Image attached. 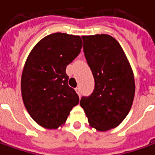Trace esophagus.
Here are the masks:
<instances>
[{
    "label": "esophagus",
    "instance_id": "34e87169",
    "mask_svg": "<svg viewBox=\"0 0 155 155\" xmlns=\"http://www.w3.org/2000/svg\"><path fill=\"white\" fill-rule=\"evenodd\" d=\"M75 91L77 92V94L79 95V97H81V88H80V87H76V88H75Z\"/></svg>",
    "mask_w": 155,
    "mask_h": 155
}]
</instances>
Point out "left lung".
Returning <instances> with one entry per match:
<instances>
[{"label":"left lung","mask_w":155,"mask_h":155,"mask_svg":"<svg viewBox=\"0 0 155 155\" xmlns=\"http://www.w3.org/2000/svg\"><path fill=\"white\" fill-rule=\"evenodd\" d=\"M84 53L95 88L82 97L83 108L91 127L106 131L118 126L130 111L135 95L134 75L120 43L108 35L82 36Z\"/></svg>","instance_id":"obj_1"}]
</instances>
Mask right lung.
<instances>
[{
  "instance_id": "right-lung-1",
  "label": "right lung",
  "mask_w": 155,
  "mask_h": 155,
  "mask_svg": "<svg viewBox=\"0 0 155 155\" xmlns=\"http://www.w3.org/2000/svg\"><path fill=\"white\" fill-rule=\"evenodd\" d=\"M82 47L79 35L54 33L41 39L25 62L21 92L28 113L47 129L64 125L79 97L68 85L66 67Z\"/></svg>"
}]
</instances>
